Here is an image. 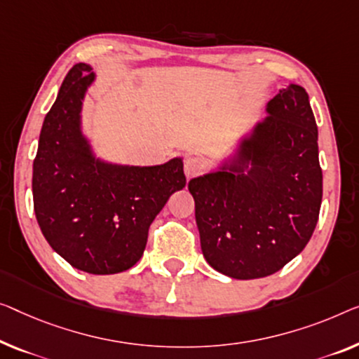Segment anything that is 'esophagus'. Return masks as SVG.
<instances>
[{"label": "esophagus", "instance_id": "obj_1", "mask_svg": "<svg viewBox=\"0 0 359 359\" xmlns=\"http://www.w3.org/2000/svg\"><path fill=\"white\" fill-rule=\"evenodd\" d=\"M203 170V164L200 161H196L194 158H187L185 163H184V172L187 175V179H191L195 177V175L201 174Z\"/></svg>", "mask_w": 359, "mask_h": 359}]
</instances>
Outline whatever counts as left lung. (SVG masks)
<instances>
[{
	"label": "left lung",
	"mask_w": 359,
	"mask_h": 359,
	"mask_svg": "<svg viewBox=\"0 0 359 359\" xmlns=\"http://www.w3.org/2000/svg\"><path fill=\"white\" fill-rule=\"evenodd\" d=\"M235 151L189 182L208 264L238 280L280 271L306 247L323 201L318 126L306 90H279Z\"/></svg>",
	"instance_id": "obj_1"
}]
</instances>
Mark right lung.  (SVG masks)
Segmentation results:
<instances>
[{
  "label": "right lung",
  "instance_id": "1",
  "mask_svg": "<svg viewBox=\"0 0 359 359\" xmlns=\"http://www.w3.org/2000/svg\"><path fill=\"white\" fill-rule=\"evenodd\" d=\"M92 66L67 72L40 132L34 161L35 216L50 247L88 274L130 269L169 196L187 184L182 158L159 165L104 161L82 130Z\"/></svg>",
  "mask_w": 359,
  "mask_h": 359
}]
</instances>
